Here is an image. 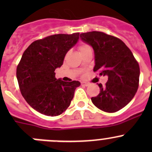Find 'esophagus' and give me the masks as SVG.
Returning a JSON list of instances; mask_svg holds the SVG:
<instances>
[{
  "label": "esophagus",
  "instance_id": "1",
  "mask_svg": "<svg viewBox=\"0 0 152 152\" xmlns=\"http://www.w3.org/2000/svg\"><path fill=\"white\" fill-rule=\"evenodd\" d=\"M82 85H84V86H86V87H87V86L90 85V84L87 83V82H82Z\"/></svg>",
  "mask_w": 152,
  "mask_h": 152
}]
</instances>
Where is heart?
<instances>
[{
  "mask_svg": "<svg viewBox=\"0 0 152 152\" xmlns=\"http://www.w3.org/2000/svg\"><path fill=\"white\" fill-rule=\"evenodd\" d=\"M87 48H90V47L88 45H85V44H83V45H79V51H80V52L83 51V50H86V49H87Z\"/></svg>",
  "mask_w": 152,
  "mask_h": 152,
  "instance_id": "obj_1",
  "label": "heart"
}]
</instances>
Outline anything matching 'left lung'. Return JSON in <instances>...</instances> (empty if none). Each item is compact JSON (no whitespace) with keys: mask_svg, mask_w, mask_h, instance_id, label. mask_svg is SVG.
Masks as SVG:
<instances>
[{"mask_svg":"<svg viewBox=\"0 0 152 152\" xmlns=\"http://www.w3.org/2000/svg\"><path fill=\"white\" fill-rule=\"evenodd\" d=\"M80 38L94 50L93 71L107 76L100 93L92 97L93 104L107 113H115L128 104L139 86L140 67L130 49L122 40L101 31L82 33Z\"/></svg>","mask_w":152,"mask_h":152,"instance_id":"obj_1","label":"left lung"}]
</instances>
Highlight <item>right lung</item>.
<instances>
[{
    "label": "right lung",
    "instance_id": "1",
    "mask_svg": "<svg viewBox=\"0 0 152 152\" xmlns=\"http://www.w3.org/2000/svg\"><path fill=\"white\" fill-rule=\"evenodd\" d=\"M79 33L50 35L32 42L17 67L21 94L31 107L48 116L62 114L70 104L79 81L56 79L55 70L63 64L69 50L77 43Z\"/></svg>",
    "mask_w": 152,
    "mask_h": 152
}]
</instances>
